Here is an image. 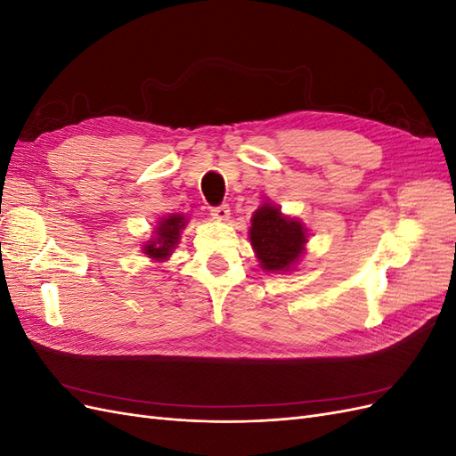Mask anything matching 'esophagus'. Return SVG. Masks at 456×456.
Instances as JSON below:
<instances>
[{"label": "esophagus", "mask_w": 456, "mask_h": 456, "mask_svg": "<svg viewBox=\"0 0 456 456\" xmlns=\"http://www.w3.org/2000/svg\"><path fill=\"white\" fill-rule=\"evenodd\" d=\"M211 215L215 220H218V223H226V220L230 218V207L226 203L215 207V209H211Z\"/></svg>", "instance_id": "34e87169"}]
</instances>
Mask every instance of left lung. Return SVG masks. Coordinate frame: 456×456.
I'll list each match as a JSON object with an SVG mask.
<instances>
[{
  "mask_svg": "<svg viewBox=\"0 0 456 456\" xmlns=\"http://www.w3.org/2000/svg\"><path fill=\"white\" fill-rule=\"evenodd\" d=\"M249 240L262 270L287 273L297 270L306 253L308 228L297 216L283 215L278 205L265 200L251 216Z\"/></svg>",
  "mask_w": 456,
  "mask_h": 456,
  "instance_id": "1",
  "label": "left lung"
}]
</instances>
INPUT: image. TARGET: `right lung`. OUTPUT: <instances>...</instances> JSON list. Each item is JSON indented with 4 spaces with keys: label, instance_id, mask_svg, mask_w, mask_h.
Listing matches in <instances>:
<instances>
[{
    "label": "right lung",
    "instance_id": "1",
    "mask_svg": "<svg viewBox=\"0 0 456 456\" xmlns=\"http://www.w3.org/2000/svg\"><path fill=\"white\" fill-rule=\"evenodd\" d=\"M186 224L188 218L181 213L161 216L156 223L150 240L141 245L142 253L154 262H167L175 251V247L181 243V233Z\"/></svg>",
    "mask_w": 456,
    "mask_h": 456
}]
</instances>
